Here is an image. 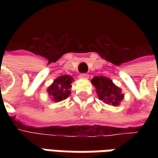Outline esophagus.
Masks as SVG:
<instances>
[{"label":"esophagus","mask_w":158,"mask_h":158,"mask_svg":"<svg viewBox=\"0 0 158 158\" xmlns=\"http://www.w3.org/2000/svg\"><path fill=\"white\" fill-rule=\"evenodd\" d=\"M79 77H80L81 79H88L89 75L88 74H80V75H79Z\"/></svg>","instance_id":"esophagus-1"}]
</instances>
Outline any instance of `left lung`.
<instances>
[{
    "label": "left lung",
    "instance_id": "8db88e82",
    "mask_svg": "<svg viewBox=\"0 0 158 158\" xmlns=\"http://www.w3.org/2000/svg\"><path fill=\"white\" fill-rule=\"evenodd\" d=\"M91 82L96 87L99 99L106 104L117 106L123 99L124 95L121 93L120 89L115 86L109 78L105 76H95Z\"/></svg>",
    "mask_w": 158,
    "mask_h": 158
}]
</instances>
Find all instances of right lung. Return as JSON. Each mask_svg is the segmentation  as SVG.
<instances>
[{
	"mask_svg": "<svg viewBox=\"0 0 158 158\" xmlns=\"http://www.w3.org/2000/svg\"><path fill=\"white\" fill-rule=\"evenodd\" d=\"M73 78L69 76H61L58 77L52 85L48 88L47 92L53 98V100L61 101L67 98L70 94L71 83Z\"/></svg>",
	"mask_w": 158,
	"mask_h": 158,
	"instance_id": "1",
	"label": "right lung"
}]
</instances>
